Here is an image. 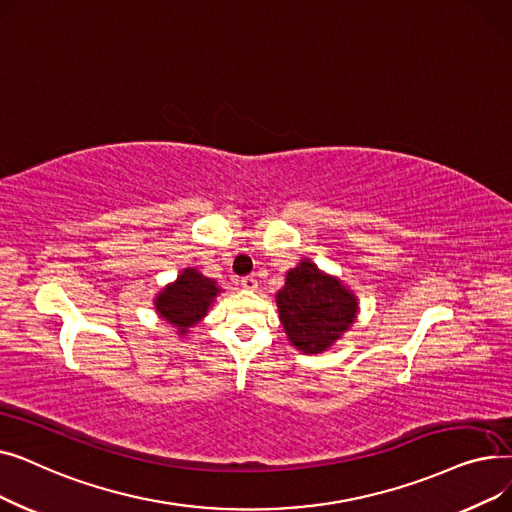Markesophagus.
Returning <instances> with one entry per match:
<instances>
[{
    "label": "esophagus",
    "instance_id": "1",
    "mask_svg": "<svg viewBox=\"0 0 512 512\" xmlns=\"http://www.w3.org/2000/svg\"><path fill=\"white\" fill-rule=\"evenodd\" d=\"M240 286L247 288V290H255L257 288V280L253 276H247V278L240 280Z\"/></svg>",
    "mask_w": 512,
    "mask_h": 512
}]
</instances>
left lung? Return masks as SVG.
<instances>
[{
    "label": "left lung",
    "instance_id": "obj_1",
    "mask_svg": "<svg viewBox=\"0 0 512 512\" xmlns=\"http://www.w3.org/2000/svg\"><path fill=\"white\" fill-rule=\"evenodd\" d=\"M278 309L290 342L305 353H321L353 324L357 299L313 263L301 261L278 292Z\"/></svg>",
    "mask_w": 512,
    "mask_h": 512
}]
</instances>
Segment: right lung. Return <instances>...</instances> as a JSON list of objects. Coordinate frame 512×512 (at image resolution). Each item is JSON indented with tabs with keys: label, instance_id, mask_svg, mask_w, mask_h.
<instances>
[{
	"label": "right lung",
	"instance_id": "add662e5",
	"mask_svg": "<svg viewBox=\"0 0 512 512\" xmlns=\"http://www.w3.org/2000/svg\"><path fill=\"white\" fill-rule=\"evenodd\" d=\"M220 288L213 280L201 276L197 270H184L178 280L159 294L155 305L159 315L168 319L182 334L195 326L207 313L215 294Z\"/></svg>",
	"mask_w": 512,
	"mask_h": 512
}]
</instances>
